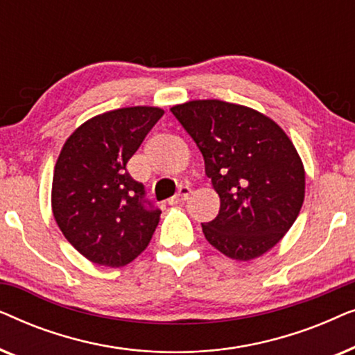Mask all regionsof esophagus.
Instances as JSON below:
<instances>
[{
    "label": "esophagus",
    "instance_id": "34e87169",
    "mask_svg": "<svg viewBox=\"0 0 355 355\" xmlns=\"http://www.w3.org/2000/svg\"><path fill=\"white\" fill-rule=\"evenodd\" d=\"M189 196H191V187H189V186H182L181 189H179V192L176 193V196L169 198L168 203H169V205H178V203L186 202L187 198H189Z\"/></svg>",
    "mask_w": 355,
    "mask_h": 355
}]
</instances>
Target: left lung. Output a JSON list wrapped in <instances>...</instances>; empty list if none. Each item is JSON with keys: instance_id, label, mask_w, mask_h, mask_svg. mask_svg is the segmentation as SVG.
I'll list each match as a JSON object with an SVG mask.
<instances>
[{"instance_id": "obj_1", "label": "left lung", "mask_w": 355, "mask_h": 355, "mask_svg": "<svg viewBox=\"0 0 355 355\" xmlns=\"http://www.w3.org/2000/svg\"><path fill=\"white\" fill-rule=\"evenodd\" d=\"M173 114L196 140L220 213L202 225L207 241L237 261L259 259L299 216L305 169L293 140L268 116L223 100L174 105Z\"/></svg>"}]
</instances>
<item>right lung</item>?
Returning a JSON list of instances; mask_svg holds the SVG:
<instances>
[{
	"mask_svg": "<svg viewBox=\"0 0 355 355\" xmlns=\"http://www.w3.org/2000/svg\"><path fill=\"white\" fill-rule=\"evenodd\" d=\"M164 114L128 106L82 123L55 164L51 210L72 247L92 263L121 268L147 249L162 211L144 200V186L125 164Z\"/></svg>",
	"mask_w": 355,
	"mask_h": 355,
	"instance_id": "add662e5",
	"label": "right lung"
}]
</instances>
